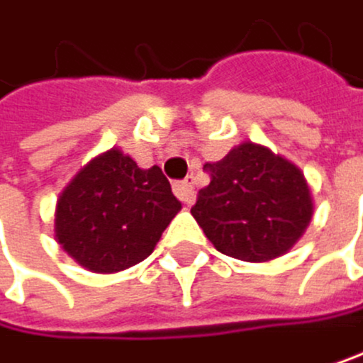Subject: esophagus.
Instances as JSON below:
<instances>
[{"label":"esophagus","mask_w":363,"mask_h":363,"mask_svg":"<svg viewBox=\"0 0 363 363\" xmlns=\"http://www.w3.org/2000/svg\"><path fill=\"white\" fill-rule=\"evenodd\" d=\"M174 194L183 200L185 205H191L194 198H196V191H194V178H185V180H178V183H174Z\"/></svg>","instance_id":"34e87169"}]
</instances>
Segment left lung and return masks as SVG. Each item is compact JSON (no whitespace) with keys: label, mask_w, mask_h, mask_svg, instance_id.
<instances>
[{"label":"left lung","mask_w":363,"mask_h":363,"mask_svg":"<svg viewBox=\"0 0 363 363\" xmlns=\"http://www.w3.org/2000/svg\"><path fill=\"white\" fill-rule=\"evenodd\" d=\"M211 183L191 216L211 245L235 260L269 262L300 240L313 218L304 174L271 150L242 143L207 163Z\"/></svg>","instance_id":"obj_1"}]
</instances>
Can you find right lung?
Returning a JSON list of instances; mask_svg holds the SVG:
<instances>
[{"label":"right lung","instance_id":"1","mask_svg":"<svg viewBox=\"0 0 363 363\" xmlns=\"http://www.w3.org/2000/svg\"><path fill=\"white\" fill-rule=\"evenodd\" d=\"M180 207L158 165L140 169L112 147L61 191L55 238L81 267L116 273L145 260Z\"/></svg>","mask_w":363,"mask_h":363}]
</instances>
